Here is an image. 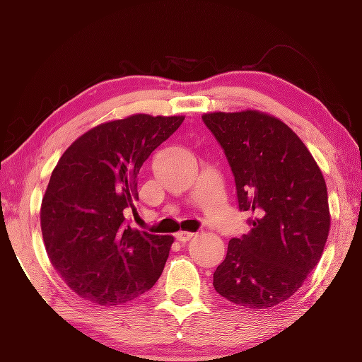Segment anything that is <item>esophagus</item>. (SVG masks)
<instances>
[{
  "mask_svg": "<svg viewBox=\"0 0 362 362\" xmlns=\"http://www.w3.org/2000/svg\"><path fill=\"white\" fill-rule=\"evenodd\" d=\"M175 236H176V239H177V241H180V243H187L192 236H194V233H189V231H180V233H176Z\"/></svg>",
  "mask_w": 362,
  "mask_h": 362,
  "instance_id": "esophagus-1",
  "label": "esophagus"
}]
</instances>
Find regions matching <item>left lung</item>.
Listing matches in <instances>:
<instances>
[{
    "label": "left lung",
    "instance_id": "1",
    "mask_svg": "<svg viewBox=\"0 0 362 362\" xmlns=\"http://www.w3.org/2000/svg\"><path fill=\"white\" fill-rule=\"evenodd\" d=\"M203 121L231 166L239 211L251 214V231L229 241L213 286L238 306L273 308L321 259L331 224L326 181L303 141L274 116L247 110Z\"/></svg>",
    "mask_w": 362,
    "mask_h": 362
}]
</instances>
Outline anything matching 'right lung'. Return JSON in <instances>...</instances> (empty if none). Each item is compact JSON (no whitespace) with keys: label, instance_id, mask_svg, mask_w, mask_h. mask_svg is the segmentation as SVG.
Returning a JSON list of instances; mask_svg holds the SVG:
<instances>
[{"label":"right lung","instance_id":"right-lung-1","mask_svg":"<svg viewBox=\"0 0 362 362\" xmlns=\"http://www.w3.org/2000/svg\"><path fill=\"white\" fill-rule=\"evenodd\" d=\"M182 116L134 115L100 124L64 151L41 204L51 264L81 298L116 306L146 293L161 276L173 236L133 229L138 175Z\"/></svg>","mask_w":362,"mask_h":362}]
</instances>
